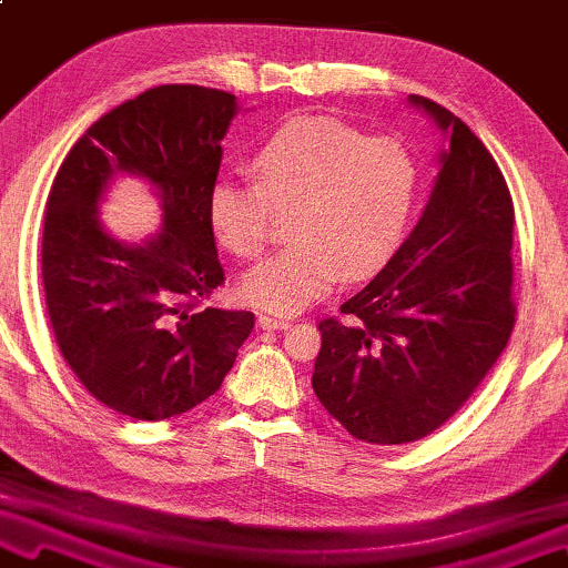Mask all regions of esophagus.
Here are the masks:
<instances>
[{
    "instance_id": "esophagus-1",
    "label": "esophagus",
    "mask_w": 568,
    "mask_h": 568,
    "mask_svg": "<svg viewBox=\"0 0 568 568\" xmlns=\"http://www.w3.org/2000/svg\"><path fill=\"white\" fill-rule=\"evenodd\" d=\"M257 324H260V328H265V332H277V328H287V321L285 318L267 316V313H260Z\"/></svg>"
}]
</instances>
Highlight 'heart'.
Returning <instances> with one entry per match:
<instances>
[{
    "mask_svg": "<svg viewBox=\"0 0 568 568\" xmlns=\"http://www.w3.org/2000/svg\"><path fill=\"white\" fill-rule=\"evenodd\" d=\"M255 183L216 181L209 224L236 257H257L273 211H291L293 244L252 267L240 295L295 316L346 277L379 265L400 240L418 196V165L393 138H365L326 116H295L255 155Z\"/></svg>",
    "mask_w": 568,
    "mask_h": 568,
    "instance_id": "b5f03b06",
    "label": "heart"
}]
</instances>
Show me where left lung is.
I'll return each mask as SVG.
<instances>
[{"mask_svg":"<svg viewBox=\"0 0 568 568\" xmlns=\"http://www.w3.org/2000/svg\"><path fill=\"white\" fill-rule=\"evenodd\" d=\"M446 145L426 209L387 265L318 324L313 393L354 438L408 444L454 416L513 334V199L459 116L410 94Z\"/></svg>","mask_w":568,"mask_h":568,"instance_id":"obj_1","label":"left lung"}]
</instances>
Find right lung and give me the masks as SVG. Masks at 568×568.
Masks as SVG:
<instances>
[{"mask_svg":"<svg viewBox=\"0 0 568 568\" xmlns=\"http://www.w3.org/2000/svg\"><path fill=\"white\" fill-rule=\"evenodd\" d=\"M236 112L219 89H150L91 124L50 189L42 285L55 342L81 385L134 420L214 395L255 326L250 311L196 308L224 281L209 191ZM116 176H140L159 199L161 230L140 243L100 224Z\"/></svg>","mask_w":568,"mask_h":568,"instance_id":"add662e5","label":"right lung"}]
</instances>
